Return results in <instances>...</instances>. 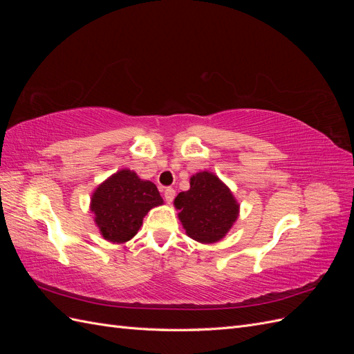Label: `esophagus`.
Returning a JSON list of instances; mask_svg holds the SVG:
<instances>
[{
    "mask_svg": "<svg viewBox=\"0 0 354 354\" xmlns=\"http://www.w3.org/2000/svg\"><path fill=\"white\" fill-rule=\"evenodd\" d=\"M164 196H165V201H167L168 203H171V202H173L174 196H176V190H174V189H171V187L165 189V192H164Z\"/></svg>",
    "mask_w": 354,
    "mask_h": 354,
    "instance_id": "esophagus-1",
    "label": "esophagus"
}]
</instances>
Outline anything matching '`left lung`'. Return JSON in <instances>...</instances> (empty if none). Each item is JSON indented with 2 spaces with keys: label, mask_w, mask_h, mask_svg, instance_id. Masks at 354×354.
Listing matches in <instances>:
<instances>
[{
  "label": "left lung",
  "mask_w": 354,
  "mask_h": 354,
  "mask_svg": "<svg viewBox=\"0 0 354 354\" xmlns=\"http://www.w3.org/2000/svg\"><path fill=\"white\" fill-rule=\"evenodd\" d=\"M178 220L189 238L201 243L221 241L239 217V202L211 171L190 177V189L174 199Z\"/></svg>",
  "instance_id": "obj_1"
}]
</instances>
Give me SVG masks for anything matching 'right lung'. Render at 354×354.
<instances>
[{
  "instance_id": "obj_1",
  "label": "right lung",
  "mask_w": 354,
  "mask_h": 354,
  "mask_svg": "<svg viewBox=\"0 0 354 354\" xmlns=\"http://www.w3.org/2000/svg\"><path fill=\"white\" fill-rule=\"evenodd\" d=\"M162 203L164 199L152 181L122 168L94 189L90 211L103 239L120 245L133 239L146 214Z\"/></svg>"
}]
</instances>
